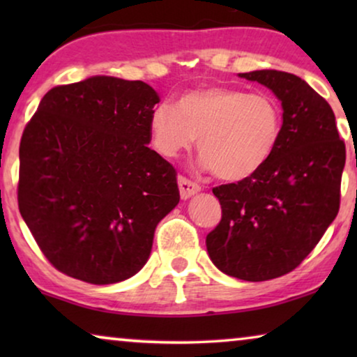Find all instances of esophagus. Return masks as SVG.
Here are the masks:
<instances>
[{
    "label": "esophagus",
    "mask_w": 357,
    "mask_h": 357,
    "mask_svg": "<svg viewBox=\"0 0 357 357\" xmlns=\"http://www.w3.org/2000/svg\"><path fill=\"white\" fill-rule=\"evenodd\" d=\"M178 190H180V197L182 199H188L192 198L193 195H197L202 187L198 183L192 182V180L185 178V177H178Z\"/></svg>",
    "instance_id": "1"
}]
</instances>
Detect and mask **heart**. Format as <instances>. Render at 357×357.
<instances>
[{"mask_svg": "<svg viewBox=\"0 0 357 357\" xmlns=\"http://www.w3.org/2000/svg\"><path fill=\"white\" fill-rule=\"evenodd\" d=\"M282 112L275 97L213 86L187 92L177 104H159L149 116L154 148L174 159L198 138L199 162L227 182L252 177L275 153Z\"/></svg>", "mask_w": 357, "mask_h": 357, "instance_id": "b5f03b06", "label": "heart"}]
</instances>
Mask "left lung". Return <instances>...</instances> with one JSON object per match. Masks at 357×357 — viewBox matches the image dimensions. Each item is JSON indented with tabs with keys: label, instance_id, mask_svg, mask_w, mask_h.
Listing matches in <instances>:
<instances>
[{
	"label": "left lung",
	"instance_id": "8db88e82",
	"mask_svg": "<svg viewBox=\"0 0 357 357\" xmlns=\"http://www.w3.org/2000/svg\"><path fill=\"white\" fill-rule=\"evenodd\" d=\"M238 77L280 99L281 138L252 177L213 188L222 218L206 248L226 275L266 281L299 266L333 222L346 148L330 104L299 76L260 70Z\"/></svg>",
	"mask_w": 357,
	"mask_h": 357
}]
</instances>
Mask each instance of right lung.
<instances>
[{
	"label": "right lung",
	"instance_id": "obj_1",
	"mask_svg": "<svg viewBox=\"0 0 357 357\" xmlns=\"http://www.w3.org/2000/svg\"><path fill=\"white\" fill-rule=\"evenodd\" d=\"M160 99L143 81L92 76L43 96L19 146V211L48 261L91 284L135 276L178 204L177 174L148 148Z\"/></svg>",
	"mask_w": 357,
	"mask_h": 357
}]
</instances>
